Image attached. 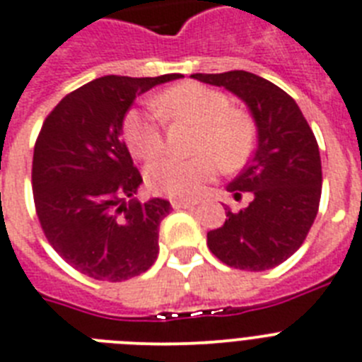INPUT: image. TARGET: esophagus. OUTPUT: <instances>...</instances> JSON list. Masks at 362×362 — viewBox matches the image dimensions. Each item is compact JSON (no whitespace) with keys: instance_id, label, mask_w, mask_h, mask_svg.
Wrapping results in <instances>:
<instances>
[{"instance_id":"1","label":"esophagus","mask_w":362,"mask_h":362,"mask_svg":"<svg viewBox=\"0 0 362 362\" xmlns=\"http://www.w3.org/2000/svg\"><path fill=\"white\" fill-rule=\"evenodd\" d=\"M197 202L195 201H182V199H173L171 206L175 210H186V208H193Z\"/></svg>"}]
</instances>
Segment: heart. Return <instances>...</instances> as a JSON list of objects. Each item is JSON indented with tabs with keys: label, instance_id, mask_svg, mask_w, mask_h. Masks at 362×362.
<instances>
[{
	"label": "heart",
	"instance_id": "b5f03b06",
	"mask_svg": "<svg viewBox=\"0 0 362 362\" xmlns=\"http://www.w3.org/2000/svg\"><path fill=\"white\" fill-rule=\"evenodd\" d=\"M156 111L132 110L124 119V137L132 154L139 160H152L163 151L161 119L197 126L195 152L191 160L163 158L146 169V184L154 193L173 199H193L204 182L219 169L240 165L252 146V124L243 111L230 107L225 93L201 83H182L161 93L154 100Z\"/></svg>",
	"mask_w": 362,
	"mask_h": 362
}]
</instances>
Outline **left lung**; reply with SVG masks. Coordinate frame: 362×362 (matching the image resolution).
I'll return each mask as SVG.
<instances>
[{
  "mask_svg": "<svg viewBox=\"0 0 362 362\" xmlns=\"http://www.w3.org/2000/svg\"><path fill=\"white\" fill-rule=\"evenodd\" d=\"M191 78L234 93L257 124L255 154L227 186L236 199L240 191H251L252 201L238 214L227 210L223 227L208 232V247L236 269H272L301 247L318 214L322 160L316 137L296 100L260 76L230 70Z\"/></svg>",
  "mask_w": 362,
  "mask_h": 362,
  "instance_id": "obj_1",
  "label": "left lung"
}]
</instances>
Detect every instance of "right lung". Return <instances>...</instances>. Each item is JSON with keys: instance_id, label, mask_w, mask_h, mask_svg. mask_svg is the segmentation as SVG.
<instances>
[{"instance_id": "obj_1", "label": "right lung", "mask_w": 362, "mask_h": 362, "mask_svg": "<svg viewBox=\"0 0 362 362\" xmlns=\"http://www.w3.org/2000/svg\"><path fill=\"white\" fill-rule=\"evenodd\" d=\"M182 78L104 76L64 96L35 143L33 199L49 245L64 262L96 281L120 283L158 258L165 199H134L141 173L122 139L134 100Z\"/></svg>"}]
</instances>
